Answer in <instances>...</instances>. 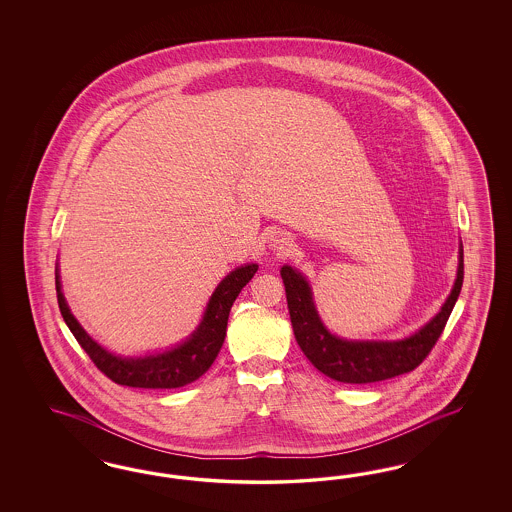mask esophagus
I'll return each instance as SVG.
<instances>
[{"label":"esophagus","instance_id":"1","mask_svg":"<svg viewBox=\"0 0 512 512\" xmlns=\"http://www.w3.org/2000/svg\"><path fill=\"white\" fill-rule=\"evenodd\" d=\"M270 246L274 249V253H278V255H287V253L291 251L293 240H291L287 234L274 233L272 234V238H270Z\"/></svg>","mask_w":512,"mask_h":512}]
</instances>
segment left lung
I'll use <instances>...</instances> for the list:
<instances>
[{"mask_svg":"<svg viewBox=\"0 0 512 512\" xmlns=\"http://www.w3.org/2000/svg\"><path fill=\"white\" fill-rule=\"evenodd\" d=\"M281 279L285 283L287 306L296 341L311 364L319 372L325 373L326 377L340 383H377L402 373L413 372L434 349L435 341L439 340L462 291L464 249L460 246L456 281L441 311L405 340L362 341L338 338L326 330L315 310L308 279L289 264L281 268Z\"/></svg>","mask_w":512,"mask_h":512,"instance_id":"8db88e82","label":"left lung"}]
</instances>
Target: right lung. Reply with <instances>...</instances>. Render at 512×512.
Here are the masks:
<instances>
[{
    "label": "right lung",
    "mask_w": 512,
    "mask_h": 512,
    "mask_svg": "<svg viewBox=\"0 0 512 512\" xmlns=\"http://www.w3.org/2000/svg\"><path fill=\"white\" fill-rule=\"evenodd\" d=\"M257 264H244L233 270L227 278L217 285L214 295L202 315L197 330L176 345L171 351L157 353L150 357H116L103 349L97 341L88 336L80 326L75 315L69 310L62 293V283L56 270V293L63 321L77 338L80 347L92 358L97 370L105 373L118 385L135 388H180L197 381L202 373L214 364L217 353L225 341L229 311L240 291L255 276Z\"/></svg>",
    "instance_id": "1"
}]
</instances>
